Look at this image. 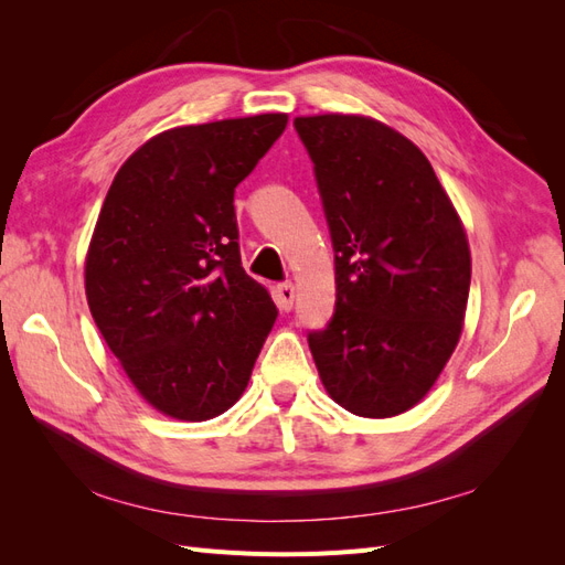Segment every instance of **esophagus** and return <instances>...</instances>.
<instances>
[{"label":"esophagus","mask_w":565,"mask_h":565,"mask_svg":"<svg viewBox=\"0 0 565 565\" xmlns=\"http://www.w3.org/2000/svg\"><path fill=\"white\" fill-rule=\"evenodd\" d=\"M276 292H278L280 309H282V311L292 309V303H295V285H292V282H282V285H278Z\"/></svg>","instance_id":"obj_1"}]
</instances>
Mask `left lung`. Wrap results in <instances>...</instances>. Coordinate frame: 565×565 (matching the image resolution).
<instances>
[{
    "instance_id": "1",
    "label": "left lung",
    "mask_w": 565,
    "mask_h": 565,
    "mask_svg": "<svg viewBox=\"0 0 565 565\" xmlns=\"http://www.w3.org/2000/svg\"><path fill=\"white\" fill-rule=\"evenodd\" d=\"M334 247L337 309L309 347L330 398L358 417L415 407L465 324L471 252L424 152L365 115L295 117Z\"/></svg>"
}]
</instances>
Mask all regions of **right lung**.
<instances>
[{
  "instance_id": "right-lung-1",
  "label": "right lung",
  "mask_w": 565,
  "mask_h": 565,
  "mask_svg": "<svg viewBox=\"0 0 565 565\" xmlns=\"http://www.w3.org/2000/svg\"><path fill=\"white\" fill-rule=\"evenodd\" d=\"M285 113L167 129L119 167L84 259L100 337L141 398L181 422L224 415L278 318L241 262L233 195Z\"/></svg>"
}]
</instances>
